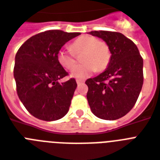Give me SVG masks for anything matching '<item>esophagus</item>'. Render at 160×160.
Listing matches in <instances>:
<instances>
[{
  "label": "esophagus",
  "mask_w": 160,
  "mask_h": 160,
  "mask_svg": "<svg viewBox=\"0 0 160 160\" xmlns=\"http://www.w3.org/2000/svg\"><path fill=\"white\" fill-rule=\"evenodd\" d=\"M84 82V80H80V79H76V83H77L78 85H80V84H82Z\"/></svg>",
  "instance_id": "obj_1"
}]
</instances>
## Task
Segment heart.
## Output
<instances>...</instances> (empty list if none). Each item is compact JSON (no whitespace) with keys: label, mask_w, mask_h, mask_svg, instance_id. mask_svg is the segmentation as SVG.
Returning <instances> with one entry per match:
<instances>
[{"label":"heart","mask_w":160,"mask_h":160,"mask_svg":"<svg viewBox=\"0 0 160 160\" xmlns=\"http://www.w3.org/2000/svg\"><path fill=\"white\" fill-rule=\"evenodd\" d=\"M70 49H60L57 60L64 69L72 70L76 65V55L82 54V65L75 67L71 72L73 77L85 79L96 71L105 70L110 61L111 52L108 44L90 35H83L70 44Z\"/></svg>","instance_id":"obj_1"}]
</instances>
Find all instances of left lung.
<instances>
[{
    "instance_id": "obj_1",
    "label": "left lung",
    "mask_w": 160,
    "mask_h": 160,
    "mask_svg": "<svg viewBox=\"0 0 160 160\" xmlns=\"http://www.w3.org/2000/svg\"><path fill=\"white\" fill-rule=\"evenodd\" d=\"M90 34L108 44L111 58L104 72L85 81L88 103L95 116L118 119L131 110L141 91L143 58L136 45L119 32L94 31Z\"/></svg>"
}]
</instances>
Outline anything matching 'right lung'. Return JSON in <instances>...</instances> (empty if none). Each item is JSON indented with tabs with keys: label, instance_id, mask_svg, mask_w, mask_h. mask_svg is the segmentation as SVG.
Masks as SVG:
<instances>
[{
	"label": "right lung",
	"instance_id": "right-lung-1",
	"mask_svg": "<svg viewBox=\"0 0 160 160\" xmlns=\"http://www.w3.org/2000/svg\"><path fill=\"white\" fill-rule=\"evenodd\" d=\"M79 35L60 30L44 31L29 38L16 53L14 77L17 95L37 119L53 121L67 114L77 84L74 78L58 82L69 74L58 62L57 53Z\"/></svg>",
	"mask_w": 160,
	"mask_h": 160
}]
</instances>
